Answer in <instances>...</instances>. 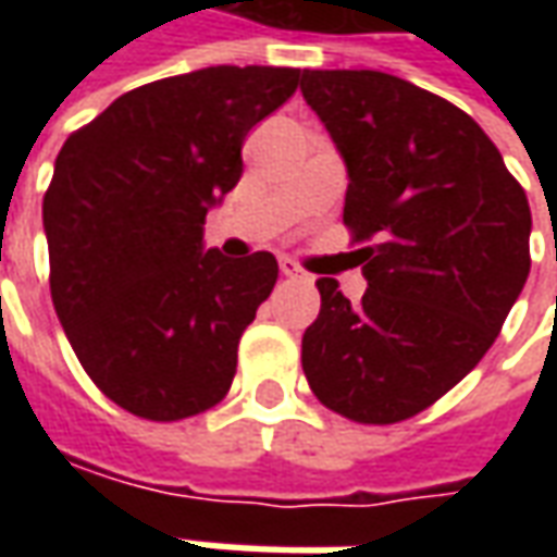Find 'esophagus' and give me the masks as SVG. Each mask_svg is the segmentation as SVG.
Returning <instances> with one entry per match:
<instances>
[{
  "instance_id": "34e87169",
  "label": "esophagus",
  "mask_w": 557,
  "mask_h": 557,
  "mask_svg": "<svg viewBox=\"0 0 557 557\" xmlns=\"http://www.w3.org/2000/svg\"><path fill=\"white\" fill-rule=\"evenodd\" d=\"M280 274H283V277H292V280H307V274H304L301 268L295 265L292 259H280Z\"/></svg>"
}]
</instances>
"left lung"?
<instances>
[{
    "label": "left lung",
    "mask_w": 557,
    "mask_h": 557,
    "mask_svg": "<svg viewBox=\"0 0 557 557\" xmlns=\"http://www.w3.org/2000/svg\"><path fill=\"white\" fill-rule=\"evenodd\" d=\"M301 95L334 139L343 220L363 247L351 304L322 277L301 363L327 409L397 423L462 382L525 286V190L468 113L382 71H304Z\"/></svg>",
    "instance_id": "left-lung-1"
}]
</instances>
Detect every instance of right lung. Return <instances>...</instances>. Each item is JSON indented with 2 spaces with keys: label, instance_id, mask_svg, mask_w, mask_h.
Here are the masks:
<instances>
[{
  "label": "right lung",
  "instance_id": "add662e5",
  "mask_svg": "<svg viewBox=\"0 0 557 557\" xmlns=\"http://www.w3.org/2000/svg\"><path fill=\"white\" fill-rule=\"evenodd\" d=\"M298 67L214 65L115 98L65 139L44 196L50 292L83 370L115 406L182 420L226 397L277 259L206 247L242 146Z\"/></svg>",
  "mask_w": 557,
  "mask_h": 557
}]
</instances>
